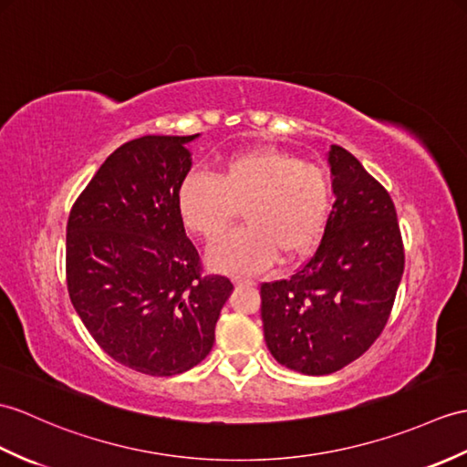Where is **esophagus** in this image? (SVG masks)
Returning <instances> with one entry per match:
<instances>
[{"instance_id": "esophagus-1", "label": "esophagus", "mask_w": 467, "mask_h": 467, "mask_svg": "<svg viewBox=\"0 0 467 467\" xmlns=\"http://www.w3.org/2000/svg\"><path fill=\"white\" fill-rule=\"evenodd\" d=\"M233 283H234V286H254L256 285L253 278H243V276H234Z\"/></svg>"}]
</instances>
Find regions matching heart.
Returning <instances> with one entry per match:
<instances>
[{
  "mask_svg": "<svg viewBox=\"0 0 467 467\" xmlns=\"http://www.w3.org/2000/svg\"><path fill=\"white\" fill-rule=\"evenodd\" d=\"M334 187L330 172L285 150L256 147L226 157L214 179L191 172L177 189L184 229L216 243L243 209L246 226L211 248L209 263L223 273H260L280 256L310 254L327 231Z\"/></svg>",
  "mask_w": 467,
  "mask_h": 467,
  "instance_id": "b5f03b06",
  "label": "heart"
}]
</instances>
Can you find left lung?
<instances>
[{
    "instance_id": "left-lung-1",
    "label": "left lung",
    "mask_w": 467,
    "mask_h": 467,
    "mask_svg": "<svg viewBox=\"0 0 467 467\" xmlns=\"http://www.w3.org/2000/svg\"><path fill=\"white\" fill-rule=\"evenodd\" d=\"M334 204L314 254L260 286L265 340L278 364L324 376L382 334L404 275V244L388 191L348 150L328 153Z\"/></svg>"
}]
</instances>
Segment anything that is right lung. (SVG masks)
I'll list each match as a JSON object with an SVG mask.
<instances>
[{"instance_id": "add662e5", "label": "right lung", "mask_w": 467, "mask_h": 467, "mask_svg": "<svg viewBox=\"0 0 467 467\" xmlns=\"http://www.w3.org/2000/svg\"><path fill=\"white\" fill-rule=\"evenodd\" d=\"M199 135H147L107 157L67 221L65 275L75 312L113 360L149 376L202 362L233 285L202 276L177 213Z\"/></svg>"}]
</instances>
